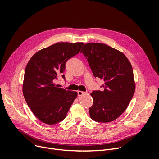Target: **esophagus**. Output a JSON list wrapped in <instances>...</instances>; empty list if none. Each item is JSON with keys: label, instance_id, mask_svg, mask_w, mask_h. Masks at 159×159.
<instances>
[{"label": "esophagus", "instance_id": "1", "mask_svg": "<svg viewBox=\"0 0 159 159\" xmlns=\"http://www.w3.org/2000/svg\"><path fill=\"white\" fill-rule=\"evenodd\" d=\"M77 93H78V96H83L84 94H87V92H83V91H80V90H79V91L77 92Z\"/></svg>", "mask_w": 159, "mask_h": 159}]
</instances>
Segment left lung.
I'll return each mask as SVG.
<instances>
[{"mask_svg":"<svg viewBox=\"0 0 159 159\" xmlns=\"http://www.w3.org/2000/svg\"><path fill=\"white\" fill-rule=\"evenodd\" d=\"M82 49L94 76L104 82L101 86L103 91L91 93L94 102L90 116L98 123L114 121L126 110L134 93L132 66L123 53L105 44L87 43Z\"/></svg>","mask_w":159,"mask_h":159,"instance_id":"obj_1","label":"left lung"}]
</instances>
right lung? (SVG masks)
Here are the masks:
<instances>
[{
	"label": "right lung",
	"instance_id": "right-lung-1",
	"mask_svg": "<svg viewBox=\"0 0 159 159\" xmlns=\"http://www.w3.org/2000/svg\"><path fill=\"white\" fill-rule=\"evenodd\" d=\"M83 43H58L36 53L28 63L22 92L29 107L43 123L63 121L77 96L75 91L58 87L54 82L63 74L66 62L80 52Z\"/></svg>",
	"mask_w": 159,
	"mask_h": 159
}]
</instances>
